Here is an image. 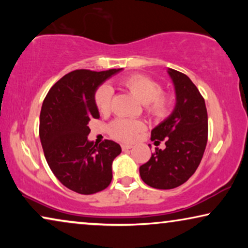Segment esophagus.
Listing matches in <instances>:
<instances>
[{
	"label": "esophagus",
	"mask_w": 248,
	"mask_h": 248,
	"mask_svg": "<svg viewBox=\"0 0 248 248\" xmlns=\"http://www.w3.org/2000/svg\"><path fill=\"white\" fill-rule=\"evenodd\" d=\"M132 147H133V145H131V144H122V149H123V151H126V150H128V149H131Z\"/></svg>",
	"instance_id": "1"
}]
</instances>
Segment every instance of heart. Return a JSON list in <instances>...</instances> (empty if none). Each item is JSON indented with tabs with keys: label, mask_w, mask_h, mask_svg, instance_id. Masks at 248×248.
Instances as JSON below:
<instances>
[{
	"label": "heart",
	"mask_w": 248,
	"mask_h": 248,
	"mask_svg": "<svg viewBox=\"0 0 248 248\" xmlns=\"http://www.w3.org/2000/svg\"><path fill=\"white\" fill-rule=\"evenodd\" d=\"M120 86L144 104V110L152 120H164L169 115L172 107L171 94L162 91V84L152 78L141 73L127 76L118 81ZM111 90L108 86H100L94 93V104L101 114L110 109ZM144 124L139 120L117 118L109 125V133L116 140L123 142L133 141L140 132L143 131Z\"/></svg>",
	"instance_id": "heart-1"
}]
</instances>
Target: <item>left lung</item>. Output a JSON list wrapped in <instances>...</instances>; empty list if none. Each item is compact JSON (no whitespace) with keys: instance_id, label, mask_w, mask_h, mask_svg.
<instances>
[{"instance_id":"1","label":"left lung","mask_w":248,"mask_h":248,"mask_svg":"<svg viewBox=\"0 0 248 248\" xmlns=\"http://www.w3.org/2000/svg\"><path fill=\"white\" fill-rule=\"evenodd\" d=\"M176 91V106L167 120L151 131L155 148L140 166V176L154 188L170 189L184 184L198 169L208 142V111L202 94L186 74L169 69Z\"/></svg>"}]
</instances>
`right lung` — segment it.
<instances>
[{"label":"right lung","instance_id":"1","mask_svg":"<svg viewBox=\"0 0 248 248\" xmlns=\"http://www.w3.org/2000/svg\"><path fill=\"white\" fill-rule=\"evenodd\" d=\"M120 70H76L57 81L44 99L39 138L50 170L62 184L79 194L90 195L110 184L111 164L120 144L88 141L90 120L99 118L94 91Z\"/></svg>","mask_w":248,"mask_h":248}]
</instances>
